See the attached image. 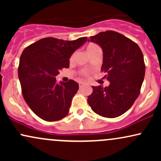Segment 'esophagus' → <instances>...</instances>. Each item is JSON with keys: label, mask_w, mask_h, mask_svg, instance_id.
<instances>
[{"label": "esophagus", "mask_w": 161, "mask_h": 161, "mask_svg": "<svg viewBox=\"0 0 161 161\" xmlns=\"http://www.w3.org/2000/svg\"><path fill=\"white\" fill-rule=\"evenodd\" d=\"M82 85H83L82 82H79V88H81V87L82 86Z\"/></svg>", "instance_id": "obj_1"}]
</instances>
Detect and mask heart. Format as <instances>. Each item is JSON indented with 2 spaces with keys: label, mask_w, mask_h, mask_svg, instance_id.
Returning <instances> with one entry per match:
<instances>
[{
  "label": "heart",
  "mask_w": 161,
  "mask_h": 161,
  "mask_svg": "<svg viewBox=\"0 0 161 161\" xmlns=\"http://www.w3.org/2000/svg\"><path fill=\"white\" fill-rule=\"evenodd\" d=\"M97 50H101L100 49L99 46L95 45V44H90V45H88V46H87V51H88V53H91L92 52H94V51H97ZM73 55H72L71 57H70V60H73ZM81 74H82V75H85L86 74V70L82 69L81 70Z\"/></svg>",
  "instance_id": "obj_1"
}]
</instances>
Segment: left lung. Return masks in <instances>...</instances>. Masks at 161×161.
I'll return each instance as SVG.
<instances>
[{
    "mask_svg": "<svg viewBox=\"0 0 161 161\" xmlns=\"http://www.w3.org/2000/svg\"><path fill=\"white\" fill-rule=\"evenodd\" d=\"M103 50L101 71L109 86H92L88 97L92 110L108 118L121 116L129 110L141 91L145 73L143 53L133 41L114 31L100 32L90 37Z\"/></svg>",
    "mask_w": 161,
    "mask_h": 161,
    "instance_id": "obj_1",
    "label": "left lung"
}]
</instances>
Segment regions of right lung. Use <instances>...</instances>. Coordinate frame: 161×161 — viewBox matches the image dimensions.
I'll list each match as a JSON object with an SVG mask.
<instances>
[{
  "label": "right lung",
  "instance_id": "obj_1",
  "mask_svg": "<svg viewBox=\"0 0 161 161\" xmlns=\"http://www.w3.org/2000/svg\"><path fill=\"white\" fill-rule=\"evenodd\" d=\"M86 41V37L74 41L49 37L28 46L22 53L18 67L22 94L41 119L60 120L69 113L79 84L72 79L58 84L56 76L63 68H69L71 55Z\"/></svg>",
  "mask_w": 161,
  "mask_h": 161
}]
</instances>
